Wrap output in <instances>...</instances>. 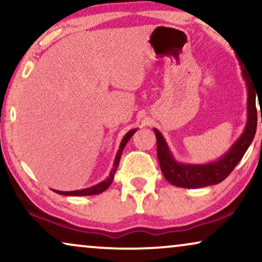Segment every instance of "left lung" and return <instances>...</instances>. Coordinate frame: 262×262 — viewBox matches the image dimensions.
I'll return each mask as SVG.
<instances>
[{"mask_svg": "<svg viewBox=\"0 0 262 262\" xmlns=\"http://www.w3.org/2000/svg\"><path fill=\"white\" fill-rule=\"evenodd\" d=\"M241 66L242 77L247 87V123L242 134L230 149L216 161L207 163H184L175 160L162 134L154 128L157 141V159L163 177L169 184L182 188H200L206 186L217 185L227 179L232 169L242 160L247 149L252 144L256 132L257 113L255 106L256 85L252 75L245 66Z\"/></svg>", "mask_w": 262, "mask_h": 262, "instance_id": "obj_1", "label": "left lung"}]
</instances>
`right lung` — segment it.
<instances>
[{"label": "right lung", "mask_w": 262, "mask_h": 262, "mask_svg": "<svg viewBox=\"0 0 262 262\" xmlns=\"http://www.w3.org/2000/svg\"><path fill=\"white\" fill-rule=\"evenodd\" d=\"M137 131V128H132L127 132L126 135L124 136L123 139H121L120 142V145H119V149H118L117 151V155H116V159H114V163H113V168L111 169V173L108 177H107L105 180L99 182V184H96L94 186H92V187H88V188H83V189H77V191H69V192H63V191H57V189H52L53 192L58 193V194H62V195H71V196H82V195H94V194H99V193H102L103 191H106L107 188L110 187L111 184H112L113 179H114V174H116L117 171V168L119 166V161H120V157H121V154H123V150L125 148V145H126V143L130 141V138L132 137V135L135 134V132Z\"/></svg>", "instance_id": "obj_1"}]
</instances>
